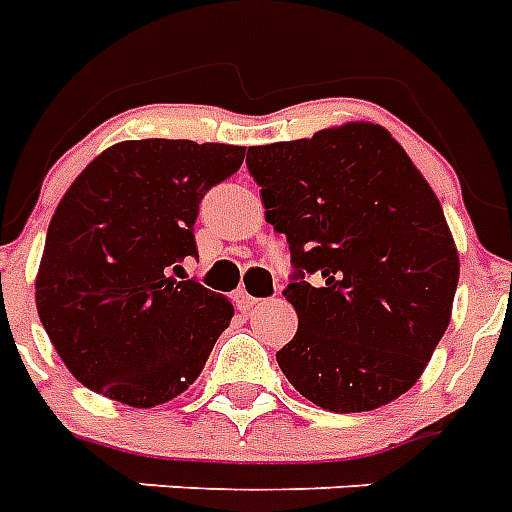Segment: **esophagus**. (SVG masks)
<instances>
[{"mask_svg": "<svg viewBox=\"0 0 512 512\" xmlns=\"http://www.w3.org/2000/svg\"><path fill=\"white\" fill-rule=\"evenodd\" d=\"M260 303H263V300H257V297L249 295L247 289H241V292H239V305L244 308V311H249V308H257Z\"/></svg>", "mask_w": 512, "mask_h": 512, "instance_id": "1", "label": "esophagus"}]
</instances>
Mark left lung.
I'll use <instances>...</instances> for the list:
<instances>
[{
    "mask_svg": "<svg viewBox=\"0 0 512 512\" xmlns=\"http://www.w3.org/2000/svg\"><path fill=\"white\" fill-rule=\"evenodd\" d=\"M247 167L295 265L284 297L297 311V335L276 353L281 372L329 412L396 401L444 337L460 281V255L428 180L372 122L252 146Z\"/></svg>",
    "mask_w": 512,
    "mask_h": 512,
    "instance_id": "obj_1",
    "label": "left lung"
}]
</instances>
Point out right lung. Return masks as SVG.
Segmentation results:
<instances>
[{
	"label": "right lung",
	"mask_w": 512,
	"mask_h": 512,
	"mask_svg": "<svg viewBox=\"0 0 512 512\" xmlns=\"http://www.w3.org/2000/svg\"><path fill=\"white\" fill-rule=\"evenodd\" d=\"M244 146L124 140L76 177L47 228L36 311L68 372L111 401L151 409L199 377L233 305L170 276L196 257L199 201Z\"/></svg>",
	"instance_id": "obj_1"
}]
</instances>
